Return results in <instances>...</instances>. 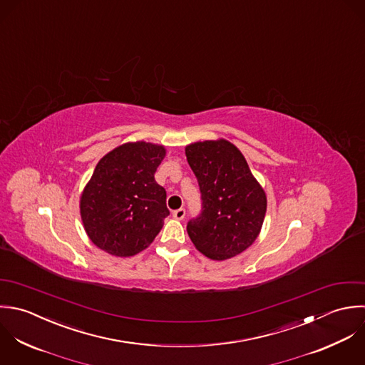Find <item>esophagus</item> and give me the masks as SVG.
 Wrapping results in <instances>:
<instances>
[{"instance_id":"1","label":"esophagus","mask_w":365,"mask_h":365,"mask_svg":"<svg viewBox=\"0 0 365 365\" xmlns=\"http://www.w3.org/2000/svg\"><path fill=\"white\" fill-rule=\"evenodd\" d=\"M173 217H174L175 220H178V221L184 220V217H185V210H184V208H180V210L173 211Z\"/></svg>"}]
</instances>
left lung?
<instances>
[{
    "label": "left lung",
    "instance_id": "left-lung-1",
    "mask_svg": "<svg viewBox=\"0 0 365 365\" xmlns=\"http://www.w3.org/2000/svg\"><path fill=\"white\" fill-rule=\"evenodd\" d=\"M202 198V212L187 232L194 246L212 260L231 259L260 234L267 200L240 148L225 138L185 147Z\"/></svg>",
    "mask_w": 365,
    "mask_h": 365
}]
</instances>
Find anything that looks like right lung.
<instances>
[{"label": "right lung", "mask_w": 365, "mask_h": 365, "mask_svg": "<svg viewBox=\"0 0 365 365\" xmlns=\"http://www.w3.org/2000/svg\"><path fill=\"white\" fill-rule=\"evenodd\" d=\"M164 157L161 144L130 141L101 158L79 204L83 228L99 249L134 256L161 231L170 211L154 173Z\"/></svg>", "instance_id": "1"}]
</instances>
